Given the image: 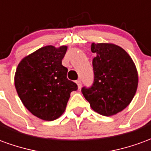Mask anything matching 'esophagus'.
<instances>
[{
    "instance_id": "esophagus-1",
    "label": "esophagus",
    "mask_w": 151,
    "mask_h": 151,
    "mask_svg": "<svg viewBox=\"0 0 151 151\" xmlns=\"http://www.w3.org/2000/svg\"><path fill=\"white\" fill-rule=\"evenodd\" d=\"M76 82H77V84H78V88L80 89L81 88V87H82V81H81V80H77V81H76Z\"/></svg>"
}]
</instances>
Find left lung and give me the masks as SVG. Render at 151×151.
Masks as SVG:
<instances>
[{
	"instance_id": "1",
	"label": "left lung",
	"mask_w": 151,
	"mask_h": 151,
	"mask_svg": "<svg viewBox=\"0 0 151 151\" xmlns=\"http://www.w3.org/2000/svg\"><path fill=\"white\" fill-rule=\"evenodd\" d=\"M96 54L92 60L94 81L83 86L82 93L91 108L109 116L121 111L129 104L137 88L136 66L129 55L111 43H92Z\"/></svg>"
}]
</instances>
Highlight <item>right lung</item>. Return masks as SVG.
I'll return each instance as SVG.
<instances>
[{
	"label": "right lung",
	"instance_id": "1",
	"mask_svg": "<svg viewBox=\"0 0 151 151\" xmlns=\"http://www.w3.org/2000/svg\"><path fill=\"white\" fill-rule=\"evenodd\" d=\"M67 47H41L18 64L14 84L22 104L35 116L54 120L65 110L70 93L78 90L62 65Z\"/></svg>",
	"mask_w": 151,
	"mask_h": 151
}]
</instances>
